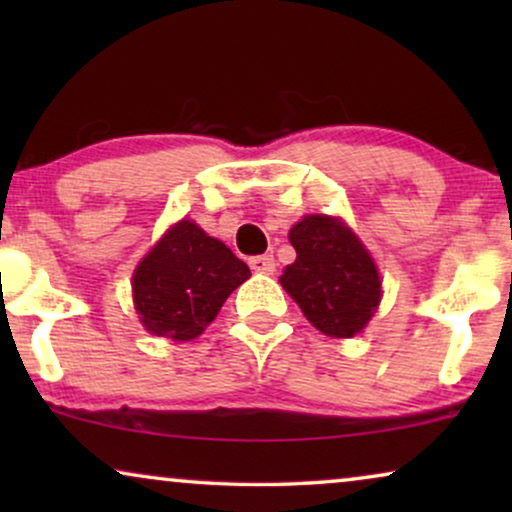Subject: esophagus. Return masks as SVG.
<instances>
[{"label":"esophagus","mask_w":512,"mask_h":512,"mask_svg":"<svg viewBox=\"0 0 512 512\" xmlns=\"http://www.w3.org/2000/svg\"><path fill=\"white\" fill-rule=\"evenodd\" d=\"M249 265H251V270L254 272H261V275H272V272H275V268H277V263H275V258L272 256H254L249 261Z\"/></svg>","instance_id":"esophagus-1"}]
</instances>
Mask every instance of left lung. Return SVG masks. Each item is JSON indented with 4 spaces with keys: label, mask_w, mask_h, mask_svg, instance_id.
Returning <instances> with one entry per match:
<instances>
[{
    "label": "left lung",
    "mask_w": 512,
    "mask_h": 512,
    "mask_svg": "<svg viewBox=\"0 0 512 512\" xmlns=\"http://www.w3.org/2000/svg\"><path fill=\"white\" fill-rule=\"evenodd\" d=\"M296 263L279 282L314 328L333 338H352L380 303V275L352 230L331 216H305L291 228Z\"/></svg>",
    "instance_id": "left-lung-1"
}]
</instances>
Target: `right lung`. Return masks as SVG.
I'll list each match as a JSON object with an SVG mask.
<instances>
[{
    "instance_id": "1",
    "label": "right lung",
    "mask_w": 512,
    "mask_h": 512,
    "mask_svg": "<svg viewBox=\"0 0 512 512\" xmlns=\"http://www.w3.org/2000/svg\"><path fill=\"white\" fill-rule=\"evenodd\" d=\"M249 277L247 263L226 244L195 223L181 221L135 270V307L146 331L179 342L193 340Z\"/></svg>"
}]
</instances>
